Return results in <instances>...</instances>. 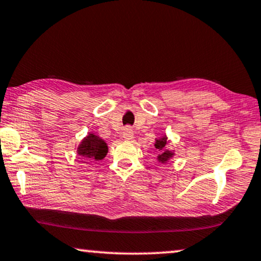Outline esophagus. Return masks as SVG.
I'll list each match as a JSON object with an SVG mask.
<instances>
[{
  "instance_id": "1",
  "label": "esophagus",
  "mask_w": 261,
  "mask_h": 261,
  "mask_svg": "<svg viewBox=\"0 0 261 261\" xmlns=\"http://www.w3.org/2000/svg\"><path fill=\"white\" fill-rule=\"evenodd\" d=\"M123 137L125 139H132V137H134V131H132L131 127H125L123 131Z\"/></svg>"
}]
</instances>
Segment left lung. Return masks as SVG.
I'll use <instances>...</instances> for the list:
<instances>
[{"label": "left lung", "instance_id": "obj_1", "mask_svg": "<svg viewBox=\"0 0 261 261\" xmlns=\"http://www.w3.org/2000/svg\"><path fill=\"white\" fill-rule=\"evenodd\" d=\"M168 144V141H167V137H163L161 139H157L156 141V149H159V151L161 155H159V161L161 163H164V162H168V160L172 157V153L171 151H169V150L166 149V146Z\"/></svg>", "mask_w": 261, "mask_h": 261}]
</instances>
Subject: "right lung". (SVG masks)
Wrapping results in <instances>:
<instances>
[{"mask_svg":"<svg viewBox=\"0 0 261 261\" xmlns=\"http://www.w3.org/2000/svg\"><path fill=\"white\" fill-rule=\"evenodd\" d=\"M106 153H108L106 143L93 134L87 135V137L84 138L82 144L78 148V155L90 161V162H92V160H102L106 156Z\"/></svg>","mask_w":261,"mask_h":261,"instance_id":"right-lung-1","label":"right lung"}]
</instances>
